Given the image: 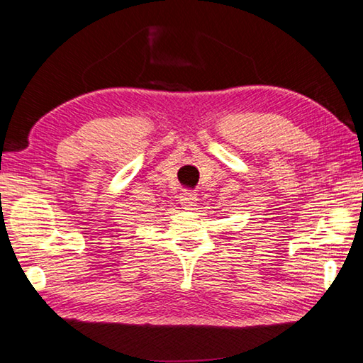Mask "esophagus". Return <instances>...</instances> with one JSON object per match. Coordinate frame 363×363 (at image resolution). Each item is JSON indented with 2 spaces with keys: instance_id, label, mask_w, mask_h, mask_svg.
<instances>
[{
  "instance_id": "esophagus-1",
  "label": "esophagus",
  "mask_w": 363,
  "mask_h": 363,
  "mask_svg": "<svg viewBox=\"0 0 363 363\" xmlns=\"http://www.w3.org/2000/svg\"><path fill=\"white\" fill-rule=\"evenodd\" d=\"M181 203L187 208V210H192V206L196 203V194L194 192H184L181 195Z\"/></svg>"
}]
</instances>
